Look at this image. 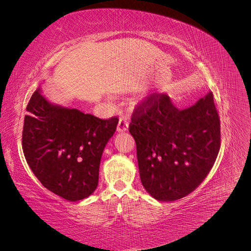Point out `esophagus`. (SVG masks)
<instances>
[{"mask_svg":"<svg viewBox=\"0 0 251 251\" xmlns=\"http://www.w3.org/2000/svg\"><path fill=\"white\" fill-rule=\"evenodd\" d=\"M128 128V121L126 117H121L118 121L117 125V132L118 133H123V132H126Z\"/></svg>","mask_w":251,"mask_h":251,"instance_id":"esophagus-1","label":"esophagus"}]
</instances>
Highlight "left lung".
Returning a JSON list of instances; mask_svg holds the SVG:
<instances>
[{
    "label": "left lung",
    "instance_id": "left-lung-1",
    "mask_svg": "<svg viewBox=\"0 0 251 251\" xmlns=\"http://www.w3.org/2000/svg\"><path fill=\"white\" fill-rule=\"evenodd\" d=\"M141 183L158 201L191 194L207 176L220 150V119L209 92L180 110L153 93L135 110L130 125Z\"/></svg>",
    "mask_w": 251,
    "mask_h": 251
}]
</instances>
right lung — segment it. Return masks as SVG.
<instances>
[{"mask_svg":"<svg viewBox=\"0 0 251 251\" xmlns=\"http://www.w3.org/2000/svg\"><path fill=\"white\" fill-rule=\"evenodd\" d=\"M23 151L30 169L50 192L68 201L92 195L103 150L117 117L102 120L50 102L37 88L27 105Z\"/></svg>","mask_w":251,"mask_h":251,"instance_id":"add662e5","label":"right lung"}]
</instances>
